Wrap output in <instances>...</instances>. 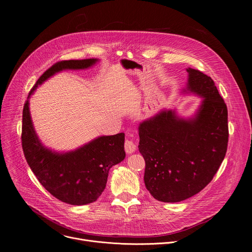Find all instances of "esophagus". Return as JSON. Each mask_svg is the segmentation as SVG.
Masks as SVG:
<instances>
[{
  "instance_id": "esophagus-1",
  "label": "esophagus",
  "mask_w": 252,
  "mask_h": 252,
  "mask_svg": "<svg viewBox=\"0 0 252 252\" xmlns=\"http://www.w3.org/2000/svg\"><path fill=\"white\" fill-rule=\"evenodd\" d=\"M125 150L127 154H131L135 152L136 150V145L135 142L131 138H126L125 141Z\"/></svg>"
}]
</instances>
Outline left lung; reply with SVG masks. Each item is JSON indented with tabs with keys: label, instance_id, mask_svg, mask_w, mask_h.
Instances as JSON below:
<instances>
[{
	"label": "left lung",
	"instance_id": "left-lung-1",
	"mask_svg": "<svg viewBox=\"0 0 252 252\" xmlns=\"http://www.w3.org/2000/svg\"><path fill=\"white\" fill-rule=\"evenodd\" d=\"M188 73V89L203 97L195 119L185 121L166 111L138 127L146 188L163 202L183 201L202 190L227 151L226 103L210 77L190 67Z\"/></svg>",
	"mask_w": 252,
	"mask_h": 252
}]
</instances>
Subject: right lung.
<instances>
[{
  "instance_id": "1",
  "label": "right lung",
  "mask_w": 252,
  "mask_h": 252,
  "mask_svg": "<svg viewBox=\"0 0 252 252\" xmlns=\"http://www.w3.org/2000/svg\"><path fill=\"white\" fill-rule=\"evenodd\" d=\"M95 62V59H88L54 63L39 78L29 95L57 71L65 68H86ZM21 139L27 162L40 184L53 196L71 205L95 201L104 190L110 168L126 157L123 132L97 137L85 147L63 155L45 149L34 133L28 99L23 109Z\"/></svg>"
}]
</instances>
